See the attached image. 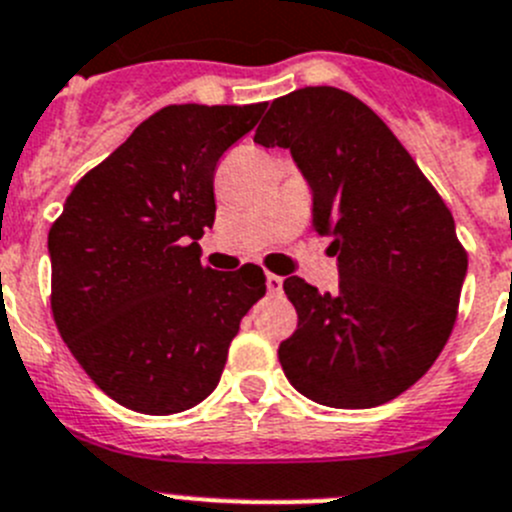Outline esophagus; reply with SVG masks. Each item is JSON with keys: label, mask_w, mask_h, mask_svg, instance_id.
I'll use <instances>...</instances> for the list:
<instances>
[{"label": "esophagus", "mask_w": 512, "mask_h": 512, "mask_svg": "<svg viewBox=\"0 0 512 512\" xmlns=\"http://www.w3.org/2000/svg\"><path fill=\"white\" fill-rule=\"evenodd\" d=\"M266 289H269V294H281V289H284V279L276 274H266Z\"/></svg>", "instance_id": "esophagus-1"}]
</instances>
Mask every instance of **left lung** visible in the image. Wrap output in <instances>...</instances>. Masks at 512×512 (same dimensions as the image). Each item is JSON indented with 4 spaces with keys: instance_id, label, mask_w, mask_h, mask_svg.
<instances>
[{
    "instance_id": "8db88e82",
    "label": "left lung",
    "mask_w": 512,
    "mask_h": 512,
    "mask_svg": "<svg viewBox=\"0 0 512 512\" xmlns=\"http://www.w3.org/2000/svg\"><path fill=\"white\" fill-rule=\"evenodd\" d=\"M253 143L289 150L339 269L334 294L284 281L299 314L279 344L286 379L326 407L384 405L435 364L455 326L467 253L452 213L392 130L337 87L274 100Z\"/></svg>"
}]
</instances>
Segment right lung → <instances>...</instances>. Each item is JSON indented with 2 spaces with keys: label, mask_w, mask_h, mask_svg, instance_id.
<instances>
[{
  "label": "right lung",
  "mask_w": 512,
  "mask_h": 512,
  "mask_svg": "<svg viewBox=\"0 0 512 512\" xmlns=\"http://www.w3.org/2000/svg\"><path fill=\"white\" fill-rule=\"evenodd\" d=\"M256 105H170L140 123L67 196L52 223V314L87 377L143 415L191 410L218 387L259 266L213 271L198 238L216 221L218 158Z\"/></svg>",
  "instance_id": "add662e5"
}]
</instances>
